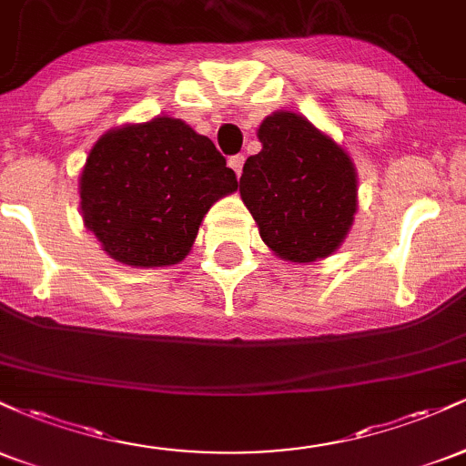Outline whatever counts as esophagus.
Instances as JSON below:
<instances>
[{"label": "esophagus", "mask_w": 466, "mask_h": 466, "mask_svg": "<svg viewBox=\"0 0 466 466\" xmlns=\"http://www.w3.org/2000/svg\"><path fill=\"white\" fill-rule=\"evenodd\" d=\"M243 164H245L243 155H232V157L228 159V166L237 173V177H240V173H243Z\"/></svg>", "instance_id": "1"}]
</instances>
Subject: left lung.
Listing matches in <instances>:
<instances>
[{"label": "left lung", "mask_w": 466, "mask_h": 466, "mask_svg": "<svg viewBox=\"0 0 466 466\" xmlns=\"http://www.w3.org/2000/svg\"><path fill=\"white\" fill-rule=\"evenodd\" d=\"M258 140L263 148L245 162L238 190L260 238L291 263L326 258L355 221V164L333 137L291 111L267 116Z\"/></svg>", "instance_id": "obj_1"}]
</instances>
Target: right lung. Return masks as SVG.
<instances>
[{
    "label": "right lung",
    "mask_w": 466,
    "mask_h": 466,
    "mask_svg": "<svg viewBox=\"0 0 466 466\" xmlns=\"http://www.w3.org/2000/svg\"><path fill=\"white\" fill-rule=\"evenodd\" d=\"M237 188L210 137L166 116L106 131L78 179L85 228L117 263L144 269L181 263L212 203Z\"/></svg>",
    "instance_id": "right-lung-1"
}]
</instances>
